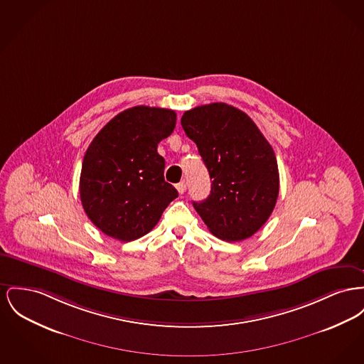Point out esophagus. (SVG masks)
Segmentation results:
<instances>
[{
    "mask_svg": "<svg viewBox=\"0 0 364 364\" xmlns=\"http://www.w3.org/2000/svg\"><path fill=\"white\" fill-rule=\"evenodd\" d=\"M176 188H177L178 193H186V190H187V184H186V181H180V183L176 186Z\"/></svg>",
    "mask_w": 364,
    "mask_h": 364,
    "instance_id": "1",
    "label": "esophagus"
}]
</instances>
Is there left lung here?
I'll return each instance as SVG.
<instances>
[{
	"label": "left lung",
	"instance_id": "1",
	"mask_svg": "<svg viewBox=\"0 0 364 364\" xmlns=\"http://www.w3.org/2000/svg\"><path fill=\"white\" fill-rule=\"evenodd\" d=\"M181 127L212 178L210 195L193 202L195 210L223 240L255 235L278 199V162L271 144L247 114L225 103L186 111Z\"/></svg>",
	"mask_w": 364,
	"mask_h": 364
}]
</instances>
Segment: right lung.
<instances>
[{"instance_id": "1", "label": "right lung", "mask_w": 364, "mask_h": 364, "mask_svg": "<svg viewBox=\"0 0 364 364\" xmlns=\"http://www.w3.org/2000/svg\"><path fill=\"white\" fill-rule=\"evenodd\" d=\"M174 127L173 109L136 106L115 115L89 144L80 196L86 215L106 235L130 242L149 234L177 198L156 151Z\"/></svg>"}]
</instances>
